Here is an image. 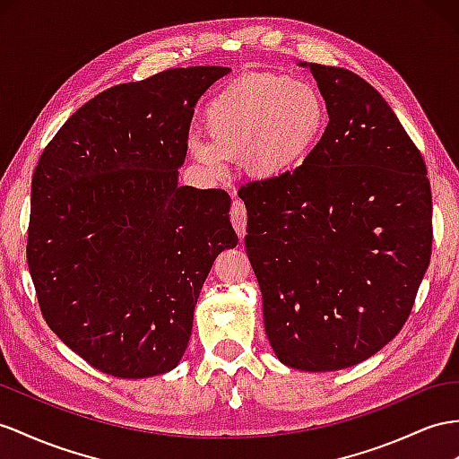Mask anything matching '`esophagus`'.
<instances>
[{"label":"esophagus","instance_id":"1","mask_svg":"<svg viewBox=\"0 0 459 459\" xmlns=\"http://www.w3.org/2000/svg\"><path fill=\"white\" fill-rule=\"evenodd\" d=\"M230 221H232V227L237 230L238 238L246 237V225H248V213H246V207L242 202H234L232 209H230Z\"/></svg>","mask_w":459,"mask_h":459}]
</instances>
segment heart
<instances>
[{
    "mask_svg": "<svg viewBox=\"0 0 459 459\" xmlns=\"http://www.w3.org/2000/svg\"><path fill=\"white\" fill-rule=\"evenodd\" d=\"M209 135L192 134L187 149L207 169L222 172L229 159L246 157V167L262 180L302 167L325 132L322 95L287 77H244L219 89L207 102Z\"/></svg>",
    "mask_w": 459,
    "mask_h": 459,
    "instance_id": "1",
    "label": "heart"
}]
</instances>
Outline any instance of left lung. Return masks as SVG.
<instances>
[{
    "instance_id": "8db88e82",
    "label": "left lung",
    "mask_w": 459,
    "mask_h": 459,
    "mask_svg": "<svg viewBox=\"0 0 459 459\" xmlns=\"http://www.w3.org/2000/svg\"><path fill=\"white\" fill-rule=\"evenodd\" d=\"M308 67L327 122L308 160L240 187L246 254L277 359L332 372L399 333L430 262L432 195L419 149L378 91L343 67Z\"/></svg>"
}]
</instances>
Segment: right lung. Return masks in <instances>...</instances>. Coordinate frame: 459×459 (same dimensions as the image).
Listing matches in <instances>:
<instances>
[{"label":"right lung","instance_id":"right-lung-1","mask_svg":"<svg viewBox=\"0 0 459 459\" xmlns=\"http://www.w3.org/2000/svg\"><path fill=\"white\" fill-rule=\"evenodd\" d=\"M229 72L176 67L104 91L34 169L27 262L42 316L104 374L178 367L211 265L238 244L229 194L178 184L195 104Z\"/></svg>","mask_w":459,"mask_h":459}]
</instances>
